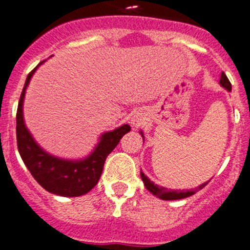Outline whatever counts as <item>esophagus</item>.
Returning <instances> with one entry per match:
<instances>
[{"label":"esophagus","mask_w":250,"mask_h":250,"mask_svg":"<svg viewBox=\"0 0 250 250\" xmlns=\"http://www.w3.org/2000/svg\"><path fill=\"white\" fill-rule=\"evenodd\" d=\"M132 124L135 126H140L141 124H142V120H141L140 118L136 117V118H133V119H132Z\"/></svg>","instance_id":"34e87169"}]
</instances>
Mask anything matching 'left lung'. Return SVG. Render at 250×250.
<instances>
[{"label": "left lung", "instance_id": "8db88e82", "mask_svg": "<svg viewBox=\"0 0 250 250\" xmlns=\"http://www.w3.org/2000/svg\"><path fill=\"white\" fill-rule=\"evenodd\" d=\"M220 85H221L222 87L226 88L227 91H231V88H232L231 83H229V80L227 79L226 74H225L224 71L221 73V78H220ZM141 135H142V131H141ZM142 137H143V135H142ZM141 177H142V181H143V184H145L146 188H147L150 193L154 194L155 197L163 199V201H176V199L187 198V197H189V196H193V194L196 193V191H199V189L204 188V187L209 184V181H207V182H204V184L199 185V186L194 189H189V191H184V189H182V191H180V189H167V188H165V187L154 185V182L150 181V180L148 179V177L146 176L143 172H141Z\"/></svg>", "mask_w": 250, "mask_h": 250}]
</instances>
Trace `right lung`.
Here are the masks:
<instances>
[{"instance_id": "1", "label": "right lung", "mask_w": 250, "mask_h": 250, "mask_svg": "<svg viewBox=\"0 0 250 250\" xmlns=\"http://www.w3.org/2000/svg\"><path fill=\"white\" fill-rule=\"evenodd\" d=\"M43 62H41L39 65H41ZM39 65L29 73L17 109V145L19 154L34 179L46 191L63 197L83 196L97 185L102 175L105 159L117 147L123 136L131 130V127L126 124L109 132L103 133L97 147L85 159L65 160L44 152L30 135L24 124L23 118L25 90Z\"/></svg>"}]
</instances>
